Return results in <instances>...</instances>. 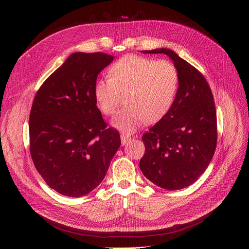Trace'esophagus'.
Wrapping results in <instances>:
<instances>
[{
    "label": "esophagus",
    "instance_id": "obj_1",
    "mask_svg": "<svg viewBox=\"0 0 249 249\" xmlns=\"http://www.w3.org/2000/svg\"><path fill=\"white\" fill-rule=\"evenodd\" d=\"M120 139H122V144H123V145H124V144H126V142L129 141L130 137H129V135H126V134H122V135H120Z\"/></svg>",
    "mask_w": 249,
    "mask_h": 249
}]
</instances>
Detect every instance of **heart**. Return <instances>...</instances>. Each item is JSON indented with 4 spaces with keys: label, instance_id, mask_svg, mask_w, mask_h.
<instances>
[{
    "label": "heart",
    "instance_id": "heart-1",
    "mask_svg": "<svg viewBox=\"0 0 249 249\" xmlns=\"http://www.w3.org/2000/svg\"><path fill=\"white\" fill-rule=\"evenodd\" d=\"M109 74L110 79L94 83L93 96L104 114L111 115L120 94L126 93L127 107L112 119V125L120 131L133 132L147 122H159L175 103L178 72L167 60L126 55L111 66Z\"/></svg>",
    "mask_w": 249,
    "mask_h": 249
}]
</instances>
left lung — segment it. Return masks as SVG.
<instances>
[{
	"label": "left lung",
	"instance_id": "8db88e82",
	"mask_svg": "<svg viewBox=\"0 0 249 249\" xmlns=\"http://www.w3.org/2000/svg\"><path fill=\"white\" fill-rule=\"evenodd\" d=\"M142 53L168 56L179 81L169 112L142 136L145 153L139 166L158 187L179 190L196 182L215 153L217 118L213 94L205 77L172 50Z\"/></svg>",
	"mask_w": 249,
	"mask_h": 249
}]
</instances>
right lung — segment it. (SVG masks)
Here are the masks:
<instances>
[{
    "mask_svg": "<svg viewBox=\"0 0 249 249\" xmlns=\"http://www.w3.org/2000/svg\"><path fill=\"white\" fill-rule=\"evenodd\" d=\"M114 56L73 53L44 81L30 112V153L52 189L70 197L91 192L120 146L96 107L93 86Z\"/></svg>",
    "mask_w": 249,
    "mask_h": 249,
    "instance_id": "1",
    "label": "right lung"
}]
</instances>
